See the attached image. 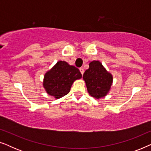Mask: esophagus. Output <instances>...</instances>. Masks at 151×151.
Instances as JSON below:
<instances>
[{"mask_svg":"<svg viewBox=\"0 0 151 151\" xmlns=\"http://www.w3.org/2000/svg\"><path fill=\"white\" fill-rule=\"evenodd\" d=\"M80 73H82V75H83V73H84V72L83 68H80Z\"/></svg>","mask_w":151,"mask_h":151,"instance_id":"obj_1","label":"esophagus"}]
</instances>
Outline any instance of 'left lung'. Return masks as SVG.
<instances>
[{"label":"left lung","instance_id":"left-lung-1","mask_svg":"<svg viewBox=\"0 0 151 151\" xmlns=\"http://www.w3.org/2000/svg\"><path fill=\"white\" fill-rule=\"evenodd\" d=\"M88 94L93 98H104L110 92L113 84V75L98 60L89 63V67L83 75Z\"/></svg>","mask_w":151,"mask_h":151}]
</instances>
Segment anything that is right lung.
<instances>
[{
    "mask_svg": "<svg viewBox=\"0 0 151 151\" xmlns=\"http://www.w3.org/2000/svg\"><path fill=\"white\" fill-rule=\"evenodd\" d=\"M80 78L82 74L78 68L59 60L45 73L42 86L47 94L59 99L69 93L74 81Z\"/></svg>",
    "mask_w": 151,
    "mask_h": 151,
    "instance_id": "add662e5",
    "label": "right lung"
}]
</instances>
